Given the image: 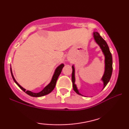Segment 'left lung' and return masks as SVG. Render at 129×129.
I'll return each instance as SVG.
<instances>
[{"instance_id": "left-lung-1", "label": "left lung", "mask_w": 129, "mask_h": 129, "mask_svg": "<svg viewBox=\"0 0 129 129\" xmlns=\"http://www.w3.org/2000/svg\"><path fill=\"white\" fill-rule=\"evenodd\" d=\"M93 38L95 42L99 46L100 49H102V52L103 53L104 56H105V72H104V75L102 78V80L103 82V89L106 87L108 83L109 80L111 78L112 74V70H113V60H112V54L109 50V46L107 45L106 42L103 39V38L100 36L99 33L97 31H94L93 32ZM72 83H73V90L76 93L78 94L82 95L77 89L76 84H75V67L73 65L72 66Z\"/></svg>"}]
</instances>
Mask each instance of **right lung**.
Wrapping results in <instances>:
<instances>
[{"mask_svg":"<svg viewBox=\"0 0 129 129\" xmlns=\"http://www.w3.org/2000/svg\"><path fill=\"white\" fill-rule=\"evenodd\" d=\"M63 67H64V64H63L62 63V64H60L59 66L56 69L55 71H54V73L53 74V77H52V80H51L50 83H49L48 85H47L46 86V87L44 88V89L42 90L41 91H40V92H39V93H33V92H32V91H29V90L26 91V90L25 89H24L23 87H22V86H21L20 84H19L18 83L16 82V80H15V77H14V76H13V73H12V70L11 68H10V72H11L12 78H13L14 82L16 83L17 85L23 91H24V92H25L26 93H27L28 95H29V96H30L42 97V96H45V95L48 94L49 93H50L51 91H52L54 89V87H55V86H56V82H57V80L58 77H59V76L60 74L61 73V70H62V69L63 68Z\"/></svg>","mask_w":129,"mask_h":129,"instance_id":"right-lung-1","label":"right lung"}]
</instances>
